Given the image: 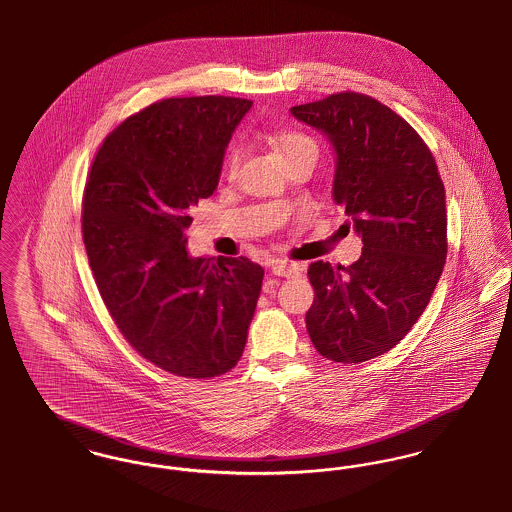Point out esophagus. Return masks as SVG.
Returning <instances> with one entry per match:
<instances>
[{"mask_svg": "<svg viewBox=\"0 0 512 512\" xmlns=\"http://www.w3.org/2000/svg\"><path fill=\"white\" fill-rule=\"evenodd\" d=\"M302 271L298 264H287V262H271V273L279 277H296Z\"/></svg>", "mask_w": 512, "mask_h": 512, "instance_id": "esophagus-1", "label": "esophagus"}]
</instances>
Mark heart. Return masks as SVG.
Segmentation results:
<instances>
[{"label": "heart", "mask_w": 512, "mask_h": 512, "mask_svg": "<svg viewBox=\"0 0 512 512\" xmlns=\"http://www.w3.org/2000/svg\"><path fill=\"white\" fill-rule=\"evenodd\" d=\"M275 144L279 148V152L283 154L285 162L289 165L300 162V160H316L318 158V142L310 135H306L304 131L298 129H281L275 133ZM243 156V146L241 144H233L229 148L227 154V162L225 167L229 173H233L237 169V165L241 162Z\"/></svg>", "instance_id": "1"}]
</instances>
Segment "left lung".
I'll use <instances>...</instances> for the list:
<instances>
[{
	"instance_id": "1",
	"label": "left lung",
	"mask_w": 512,
	"mask_h": 512,
	"mask_svg": "<svg viewBox=\"0 0 512 512\" xmlns=\"http://www.w3.org/2000/svg\"><path fill=\"white\" fill-rule=\"evenodd\" d=\"M291 113L333 144V198L364 244L347 268L310 264L306 329L323 358L366 362L403 339L435 291L447 258L445 187L422 136L372 96L337 92Z\"/></svg>"
}]
</instances>
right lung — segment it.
Instances as JSON below:
<instances>
[{
	"mask_svg": "<svg viewBox=\"0 0 512 512\" xmlns=\"http://www.w3.org/2000/svg\"><path fill=\"white\" fill-rule=\"evenodd\" d=\"M252 102L167 98L102 142L82 196V241L109 316L173 376H223L243 356L264 269L190 258V208L217 189L225 148Z\"/></svg>",
	"mask_w": 512,
	"mask_h": 512,
	"instance_id": "add662e5",
	"label": "right lung"
}]
</instances>
